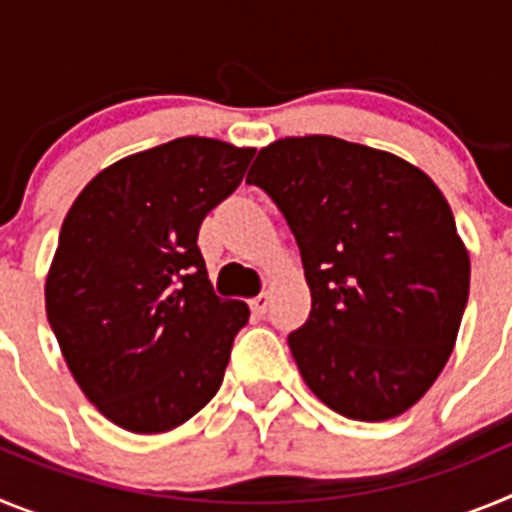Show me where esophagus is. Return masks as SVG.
Listing matches in <instances>:
<instances>
[{
  "label": "esophagus",
  "mask_w": 512,
  "mask_h": 512,
  "mask_svg": "<svg viewBox=\"0 0 512 512\" xmlns=\"http://www.w3.org/2000/svg\"><path fill=\"white\" fill-rule=\"evenodd\" d=\"M269 302H271V297L266 295H259V297H253L251 300V310H253V315H264L266 310H269Z\"/></svg>",
  "instance_id": "1"
}]
</instances>
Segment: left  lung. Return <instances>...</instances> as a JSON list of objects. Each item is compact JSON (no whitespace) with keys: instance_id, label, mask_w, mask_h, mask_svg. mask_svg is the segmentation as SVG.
Returning <instances> with one entry per match:
<instances>
[{"instance_id":"left-lung-1","label":"left lung","mask_w":512,"mask_h":512,"mask_svg":"<svg viewBox=\"0 0 512 512\" xmlns=\"http://www.w3.org/2000/svg\"><path fill=\"white\" fill-rule=\"evenodd\" d=\"M246 182L300 246L312 307L287 343L312 395L369 423L413 408L469 297V251L441 189L405 158L333 135L274 140Z\"/></svg>"}]
</instances>
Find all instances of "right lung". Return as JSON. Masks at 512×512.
Segmentation results:
<instances>
[{"instance_id":"right-lung-1","label":"right lung","mask_w":512,"mask_h":512,"mask_svg":"<svg viewBox=\"0 0 512 512\" xmlns=\"http://www.w3.org/2000/svg\"><path fill=\"white\" fill-rule=\"evenodd\" d=\"M256 148L176 138L99 171L66 212L45 312L76 384L130 433L187 423L223 382L248 305L212 292L197 248Z\"/></svg>"}]
</instances>
